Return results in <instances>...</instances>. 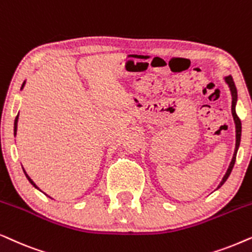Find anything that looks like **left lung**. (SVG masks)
Listing matches in <instances>:
<instances>
[{"mask_svg": "<svg viewBox=\"0 0 252 252\" xmlns=\"http://www.w3.org/2000/svg\"><path fill=\"white\" fill-rule=\"evenodd\" d=\"M226 82L228 85L230 87V91H231V114H233V117H234V121H235V126H236V147H235V152H234V156H233V159H231V162L229 167H228V170L226 173V175L223 176L222 181H221V183L219 184V187H218V189L222 186V184L226 182L228 176L230 175L231 170H233V167L235 165V160H236V154H237V150H239V146H240V142H241V133H242V124H241V120L239 119V116L236 115V110H235V106H236V100H237V91H236V86H235V83H234L233 78H231V76H228L226 77Z\"/></svg>", "mask_w": 252, "mask_h": 252, "instance_id": "8db88e82", "label": "left lung"}]
</instances>
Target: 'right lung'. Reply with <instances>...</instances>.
<instances>
[{
    "label": "right lung",
    "mask_w": 252,
    "mask_h": 252,
    "mask_svg": "<svg viewBox=\"0 0 252 252\" xmlns=\"http://www.w3.org/2000/svg\"><path fill=\"white\" fill-rule=\"evenodd\" d=\"M24 84H25V83H23V85H22V89H23V86H24ZM17 122H18V115H17V116H16V120H15V129H13V130H15V135H16V131H17ZM24 173H25V175H26V177H28V180L30 181V183H31V184H32V186H33V187H34V188H36V189H39V188L35 186V183H34V182H33V181H32L31 179H30V176L28 175V174H26V172H25V170H24Z\"/></svg>",
    "instance_id": "right-lung-1"
}]
</instances>
